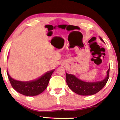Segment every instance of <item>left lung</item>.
Instances as JSON below:
<instances>
[{
	"instance_id": "1",
	"label": "left lung",
	"mask_w": 120,
	"mask_h": 120,
	"mask_svg": "<svg viewBox=\"0 0 120 120\" xmlns=\"http://www.w3.org/2000/svg\"><path fill=\"white\" fill-rule=\"evenodd\" d=\"M100 39L104 41L102 39ZM110 68L107 71V75L103 80L96 82H86L79 79L74 75L69 74L66 72V83L68 86L75 93L82 96L92 95L98 93L106 84L109 78Z\"/></svg>"
}]
</instances>
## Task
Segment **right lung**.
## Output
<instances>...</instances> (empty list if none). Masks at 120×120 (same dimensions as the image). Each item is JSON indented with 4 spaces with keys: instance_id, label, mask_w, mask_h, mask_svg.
I'll list each match as a JSON object with an SVG mask.
<instances>
[{
    "instance_id": "1",
    "label": "right lung",
    "mask_w": 120,
    "mask_h": 120,
    "mask_svg": "<svg viewBox=\"0 0 120 120\" xmlns=\"http://www.w3.org/2000/svg\"><path fill=\"white\" fill-rule=\"evenodd\" d=\"M55 69L52 70L35 80L29 81H21L14 79L9 74H7L12 87L19 93L26 96H34L38 95L46 89L51 75Z\"/></svg>"
}]
</instances>
